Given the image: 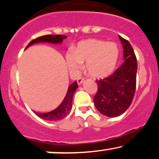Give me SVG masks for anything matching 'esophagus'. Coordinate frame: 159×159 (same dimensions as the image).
Wrapping results in <instances>:
<instances>
[{
    "label": "esophagus",
    "mask_w": 159,
    "mask_h": 159,
    "mask_svg": "<svg viewBox=\"0 0 159 159\" xmlns=\"http://www.w3.org/2000/svg\"><path fill=\"white\" fill-rule=\"evenodd\" d=\"M84 81V78H83V77H81V78H78V80H77V82H78V84H82V82H83Z\"/></svg>",
    "instance_id": "esophagus-1"
}]
</instances>
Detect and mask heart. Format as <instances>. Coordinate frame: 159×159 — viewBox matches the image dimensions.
Instances as JSON below:
<instances>
[{
  "label": "heart",
  "mask_w": 159,
  "mask_h": 159,
  "mask_svg": "<svg viewBox=\"0 0 159 159\" xmlns=\"http://www.w3.org/2000/svg\"><path fill=\"white\" fill-rule=\"evenodd\" d=\"M119 49L114 43L96 39L80 42L74 54H66V62L72 73H76L86 63L87 72L91 77L104 78L112 73L116 67Z\"/></svg>",
  "instance_id": "obj_1"
}]
</instances>
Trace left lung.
Listing matches in <instances>:
<instances>
[{
    "label": "left lung",
    "instance_id": "obj_1",
    "mask_svg": "<svg viewBox=\"0 0 159 159\" xmlns=\"http://www.w3.org/2000/svg\"><path fill=\"white\" fill-rule=\"evenodd\" d=\"M119 38L123 44L125 61L113 75L96 80L98 90L93 99L96 109L111 117L120 116L129 108L136 89V56L129 42L120 36Z\"/></svg>",
    "mask_w": 159,
    "mask_h": 159
}]
</instances>
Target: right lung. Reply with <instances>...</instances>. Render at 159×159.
<instances>
[{
  "mask_svg": "<svg viewBox=\"0 0 159 159\" xmlns=\"http://www.w3.org/2000/svg\"><path fill=\"white\" fill-rule=\"evenodd\" d=\"M66 36L63 35H45L42 36L40 37L36 38L35 39H33L26 47L28 48L30 45L34 43H53V44H57V43H61L63 40L66 39ZM25 48V49H26ZM78 87L77 81H75L69 87L67 90L66 94L65 95L64 98L60 104V105L57 108L54 109L50 112H35V114L39 116L42 119L46 120H60L63 119L69 114V111L72 109V97L73 94L75 92L76 89Z\"/></svg>",
  "mask_w": 159,
  "mask_h": 159,
  "instance_id": "add662e5",
  "label": "right lung"
}]
</instances>
